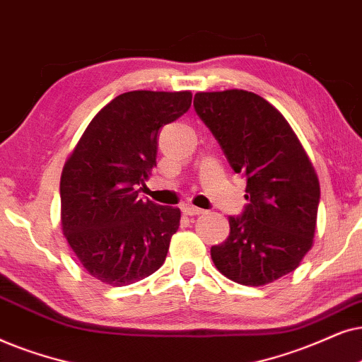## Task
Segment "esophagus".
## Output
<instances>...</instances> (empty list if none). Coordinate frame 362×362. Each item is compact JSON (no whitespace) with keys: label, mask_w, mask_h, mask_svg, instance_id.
I'll list each match as a JSON object with an SVG mask.
<instances>
[{"label":"esophagus","mask_w":362,"mask_h":362,"mask_svg":"<svg viewBox=\"0 0 362 362\" xmlns=\"http://www.w3.org/2000/svg\"><path fill=\"white\" fill-rule=\"evenodd\" d=\"M184 211H185L187 215H190V216L204 214V210L199 209V206H194V205H185V206H184Z\"/></svg>","instance_id":"34e87169"}]
</instances>
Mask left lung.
Returning a JSON list of instances; mask_svg holds the SVG:
<instances>
[{"label":"left lung","mask_w":362,"mask_h":362,"mask_svg":"<svg viewBox=\"0 0 362 362\" xmlns=\"http://www.w3.org/2000/svg\"><path fill=\"white\" fill-rule=\"evenodd\" d=\"M199 117L218 141L235 173L247 178L242 215L228 216L230 235L211 247L220 273L262 286L298 268L313 245L320 182L286 119L242 89L195 94Z\"/></svg>","instance_id":"left-lung-1"}]
</instances>
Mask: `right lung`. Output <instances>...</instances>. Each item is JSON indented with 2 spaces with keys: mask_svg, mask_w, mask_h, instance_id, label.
Wrapping results in <instances>:
<instances>
[{
  "mask_svg": "<svg viewBox=\"0 0 362 362\" xmlns=\"http://www.w3.org/2000/svg\"><path fill=\"white\" fill-rule=\"evenodd\" d=\"M192 94L132 90L90 120L61 175L62 231L105 285L127 286L165 262L180 210L141 199L157 165L158 134L190 109Z\"/></svg>",
  "mask_w": 362,
  "mask_h": 362,
  "instance_id": "right-lung-1",
  "label": "right lung"
}]
</instances>
